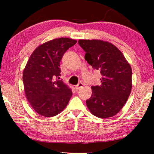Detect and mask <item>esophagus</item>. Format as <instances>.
Masks as SVG:
<instances>
[{"instance_id":"esophagus-1","label":"esophagus","mask_w":154,"mask_h":154,"mask_svg":"<svg viewBox=\"0 0 154 154\" xmlns=\"http://www.w3.org/2000/svg\"><path fill=\"white\" fill-rule=\"evenodd\" d=\"M83 84L82 83H78L76 86L75 87V90L76 91H78L79 90L80 88H81L83 87Z\"/></svg>"}]
</instances>
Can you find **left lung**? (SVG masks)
<instances>
[{
  "mask_svg": "<svg viewBox=\"0 0 154 154\" xmlns=\"http://www.w3.org/2000/svg\"><path fill=\"white\" fill-rule=\"evenodd\" d=\"M86 52L85 59L102 75L100 85L92 86V95L86 100L91 112L100 119L113 116L122 109L132 89V69L119 49L97 40H79Z\"/></svg>",
  "mask_w": 154,
  "mask_h": 154,
  "instance_id": "left-lung-1",
  "label": "left lung"
}]
</instances>
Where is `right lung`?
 <instances>
[{"label": "right lung", "instance_id": "right-lung-1", "mask_svg": "<svg viewBox=\"0 0 154 154\" xmlns=\"http://www.w3.org/2000/svg\"><path fill=\"white\" fill-rule=\"evenodd\" d=\"M77 41L67 38L54 39L35 49L23 72L27 100L40 115L52 117L60 113L69 101L72 91L60 79V63L69 48Z\"/></svg>", "mask_w": 154, "mask_h": 154}]
</instances>
